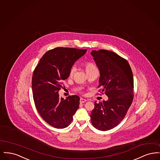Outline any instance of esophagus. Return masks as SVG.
Segmentation results:
<instances>
[{
    "mask_svg": "<svg viewBox=\"0 0 160 160\" xmlns=\"http://www.w3.org/2000/svg\"><path fill=\"white\" fill-rule=\"evenodd\" d=\"M86 101V99H83V98H80V103H84V102H85Z\"/></svg>",
    "mask_w": 160,
    "mask_h": 160,
    "instance_id": "obj_1",
    "label": "esophagus"
}]
</instances>
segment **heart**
I'll return each mask as SVG.
<instances>
[{
    "mask_svg": "<svg viewBox=\"0 0 160 160\" xmlns=\"http://www.w3.org/2000/svg\"><path fill=\"white\" fill-rule=\"evenodd\" d=\"M84 67L85 69H86V71L87 72H88L89 71H91L92 69L96 68L95 66L92 63L89 62H85V63H84ZM76 70V68H75L74 67H72V68H71V69H70V71H69V76H72L74 75V74L75 73Z\"/></svg>",
    "mask_w": 160,
    "mask_h": 160,
    "instance_id": "obj_1",
    "label": "heart"
}]
</instances>
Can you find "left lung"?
<instances>
[{"label":"left lung","instance_id":"left-lung-1","mask_svg":"<svg viewBox=\"0 0 160 160\" xmlns=\"http://www.w3.org/2000/svg\"><path fill=\"white\" fill-rule=\"evenodd\" d=\"M91 54L100 72L98 88L108 98L95 102L91 121L95 128L107 131L122 121L132 102V72L127 61L113 52L92 50Z\"/></svg>","mask_w":160,"mask_h":160}]
</instances>
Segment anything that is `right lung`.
<instances>
[{
    "mask_svg": "<svg viewBox=\"0 0 160 160\" xmlns=\"http://www.w3.org/2000/svg\"><path fill=\"white\" fill-rule=\"evenodd\" d=\"M87 50L58 47L47 52L34 70L32 80L33 97L42 118L54 128L68 127L80 104V97L60 98L59 91L63 80L69 76V71Z\"/></svg>",
    "mask_w": 160,
    "mask_h": 160,
    "instance_id": "obj_1",
    "label": "right lung"
}]
</instances>
